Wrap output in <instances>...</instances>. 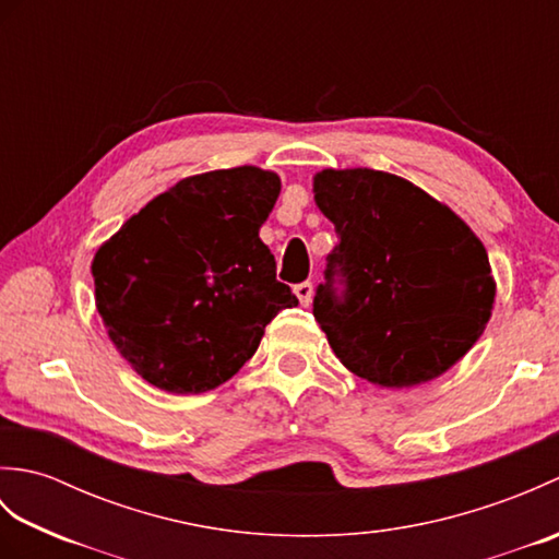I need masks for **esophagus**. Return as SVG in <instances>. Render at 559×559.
I'll return each instance as SVG.
<instances>
[{
    "label": "esophagus",
    "instance_id": "34e87169",
    "mask_svg": "<svg viewBox=\"0 0 559 559\" xmlns=\"http://www.w3.org/2000/svg\"><path fill=\"white\" fill-rule=\"evenodd\" d=\"M295 295H298V300H300L302 307H310V305H312V298H314L312 283H310V281L298 283V286H295Z\"/></svg>",
    "mask_w": 559,
    "mask_h": 559
}]
</instances>
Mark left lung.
<instances>
[{
	"instance_id": "left-lung-1",
	"label": "left lung",
	"mask_w": 559,
	"mask_h": 559,
	"mask_svg": "<svg viewBox=\"0 0 559 559\" xmlns=\"http://www.w3.org/2000/svg\"><path fill=\"white\" fill-rule=\"evenodd\" d=\"M314 201L338 235L312 305L336 358L386 389L444 374L492 314L483 242L449 206L389 173L322 170Z\"/></svg>"
}]
</instances>
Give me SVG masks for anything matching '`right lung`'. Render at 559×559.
<instances>
[{
  "label": "right lung",
  "instance_id": "right-lung-1",
  "mask_svg": "<svg viewBox=\"0 0 559 559\" xmlns=\"http://www.w3.org/2000/svg\"><path fill=\"white\" fill-rule=\"evenodd\" d=\"M281 194L254 165L187 177L129 218L93 259L96 307L148 384L201 394L240 370L298 305L259 228Z\"/></svg>",
  "mask_w": 559,
  "mask_h": 559
}]
</instances>
